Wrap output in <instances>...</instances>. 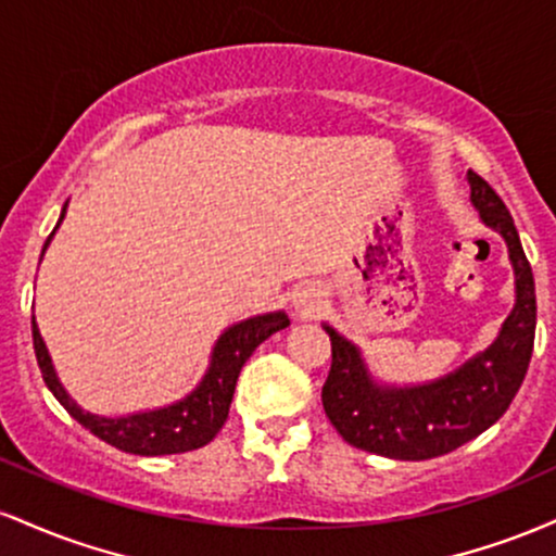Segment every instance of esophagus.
Masks as SVG:
<instances>
[{
  "mask_svg": "<svg viewBox=\"0 0 556 556\" xmlns=\"http://www.w3.org/2000/svg\"><path fill=\"white\" fill-rule=\"evenodd\" d=\"M321 308V290L316 287H300L295 295V311L300 316H314Z\"/></svg>",
  "mask_w": 556,
  "mask_h": 556,
  "instance_id": "obj_1",
  "label": "esophagus"
}]
</instances>
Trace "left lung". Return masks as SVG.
I'll list each match as a JSON object with an SVG mask.
<instances>
[{
  "instance_id": "1",
  "label": "left lung",
  "mask_w": 556,
  "mask_h": 556,
  "mask_svg": "<svg viewBox=\"0 0 556 556\" xmlns=\"http://www.w3.org/2000/svg\"><path fill=\"white\" fill-rule=\"evenodd\" d=\"M470 203L507 242L515 271V308L483 353L437 381L379 384L361 350L324 324L331 368L321 389L327 418L358 450L392 460H431L457 450L504 416L526 379L535 337V285L513 216L491 185L468 169Z\"/></svg>"
}]
</instances>
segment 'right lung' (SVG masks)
Wrapping results in <instances>:
<instances>
[{
	"label": "right lung",
	"mask_w": 556,
	"mask_h": 556,
	"mask_svg": "<svg viewBox=\"0 0 556 556\" xmlns=\"http://www.w3.org/2000/svg\"><path fill=\"white\" fill-rule=\"evenodd\" d=\"M65 212L67 203L65 208H62L56 227L65 219ZM54 232L49 235L47 242H43V251H47L49 242H52ZM30 327H34V350L43 381H47L49 392L60 400V405L65 407L70 416L78 420L83 429H88L93 437H99L101 442L117 446V450L123 452H130V455L156 457L190 452L212 442L229 416L235 384H238V376L242 371V366H245V361L251 358L253 350H256L261 342L269 340L274 331L290 327V318H287L285 311H274V314L253 316L240 324H232V327L225 329V334L216 340L212 363H208L201 384H198L193 392L185 394L182 400L172 402L167 407L130 413V416L117 418L96 416V413L83 410L78 402L70 397L65 387L56 379L52 358H49V350L47 344H43L41 331H38L36 316H30Z\"/></svg>",
	"instance_id": "obj_1"
}]
</instances>
